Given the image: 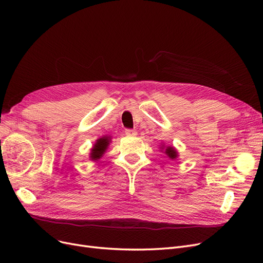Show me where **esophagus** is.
Segmentation results:
<instances>
[{"mask_svg": "<svg viewBox=\"0 0 263 263\" xmlns=\"http://www.w3.org/2000/svg\"><path fill=\"white\" fill-rule=\"evenodd\" d=\"M125 134L127 135V136H136V135H137V130H136V129H130V128H128V129L125 130Z\"/></svg>", "mask_w": 263, "mask_h": 263, "instance_id": "esophagus-1", "label": "esophagus"}]
</instances>
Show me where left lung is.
Here are the masks:
<instances>
[{
    "label": "left lung",
    "instance_id": "8db88e82",
    "mask_svg": "<svg viewBox=\"0 0 263 263\" xmlns=\"http://www.w3.org/2000/svg\"><path fill=\"white\" fill-rule=\"evenodd\" d=\"M164 153H165L166 155H168V157H169L170 159H176V158L178 157L177 151H176V149H174L173 147H166Z\"/></svg>",
    "mask_w": 263,
    "mask_h": 263
}]
</instances>
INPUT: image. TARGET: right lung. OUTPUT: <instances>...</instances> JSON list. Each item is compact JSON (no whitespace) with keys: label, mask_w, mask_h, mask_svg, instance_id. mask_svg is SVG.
Instances as JSON below:
<instances>
[{"label":"right lung","mask_w":263,"mask_h":263,"mask_svg":"<svg viewBox=\"0 0 263 263\" xmlns=\"http://www.w3.org/2000/svg\"><path fill=\"white\" fill-rule=\"evenodd\" d=\"M108 137H103V138H100L97 144L94 145V147L92 148L91 150V158L92 160H98V159H100L103 154L105 153V149L107 148L108 146Z\"/></svg>","instance_id":"obj_1"}]
</instances>
